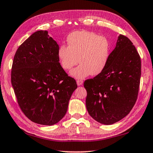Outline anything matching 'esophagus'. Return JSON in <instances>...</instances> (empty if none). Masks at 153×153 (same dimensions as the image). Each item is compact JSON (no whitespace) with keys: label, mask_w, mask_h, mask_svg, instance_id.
Instances as JSON below:
<instances>
[{"label":"esophagus","mask_w":153,"mask_h":153,"mask_svg":"<svg viewBox=\"0 0 153 153\" xmlns=\"http://www.w3.org/2000/svg\"><path fill=\"white\" fill-rule=\"evenodd\" d=\"M76 83H77V85L78 86H80V85H82L83 81L82 80H76Z\"/></svg>","instance_id":"1"}]
</instances>
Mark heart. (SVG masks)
<instances>
[{"label": "heart", "instance_id": "heart-1", "mask_svg": "<svg viewBox=\"0 0 153 153\" xmlns=\"http://www.w3.org/2000/svg\"><path fill=\"white\" fill-rule=\"evenodd\" d=\"M67 43L68 46H60L59 59L66 71H70L79 61L80 65L71 72L75 78L97 75L107 65L111 45L105 37L90 31H75L68 36Z\"/></svg>", "mask_w": 153, "mask_h": 153}]
</instances>
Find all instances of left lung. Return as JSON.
Wrapping results in <instances>:
<instances>
[{
    "label": "left lung",
    "instance_id": "obj_1",
    "mask_svg": "<svg viewBox=\"0 0 153 153\" xmlns=\"http://www.w3.org/2000/svg\"><path fill=\"white\" fill-rule=\"evenodd\" d=\"M140 75L139 54L130 39L121 34L104 70L84 82L91 117L106 125L125 117L137 101Z\"/></svg>",
    "mask_w": 153,
    "mask_h": 153
}]
</instances>
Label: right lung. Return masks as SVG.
<instances>
[{"label":"right lung","instance_id":"right-lung-1","mask_svg":"<svg viewBox=\"0 0 153 153\" xmlns=\"http://www.w3.org/2000/svg\"><path fill=\"white\" fill-rule=\"evenodd\" d=\"M59 48L48 31L39 30L19 46L13 61L11 83L17 102L28 119L40 125L60 121L77 88L60 64Z\"/></svg>","mask_w":153,"mask_h":153}]
</instances>
